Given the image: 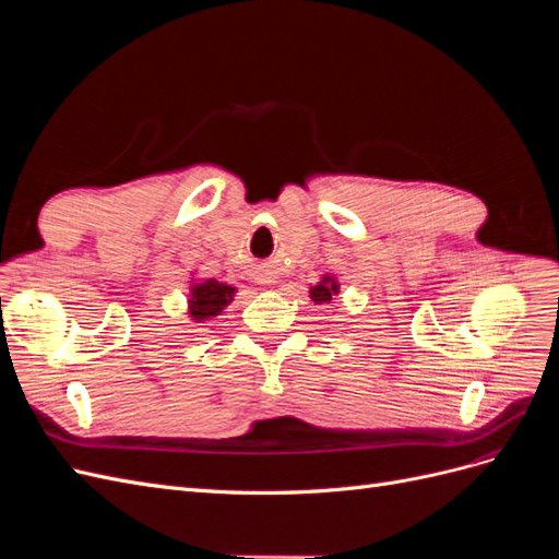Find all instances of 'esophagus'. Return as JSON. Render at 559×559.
<instances>
[{"instance_id": "esophagus-1", "label": "esophagus", "mask_w": 559, "mask_h": 559, "mask_svg": "<svg viewBox=\"0 0 559 559\" xmlns=\"http://www.w3.org/2000/svg\"><path fill=\"white\" fill-rule=\"evenodd\" d=\"M267 282H273V280H267Z\"/></svg>"}]
</instances>
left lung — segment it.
<instances>
[{"label": "left lung", "mask_w": 559, "mask_h": 559, "mask_svg": "<svg viewBox=\"0 0 559 559\" xmlns=\"http://www.w3.org/2000/svg\"><path fill=\"white\" fill-rule=\"evenodd\" d=\"M333 294H337V284L333 277H324L310 289V298L317 302V306H321V302H329Z\"/></svg>", "instance_id": "8db88e82"}]
</instances>
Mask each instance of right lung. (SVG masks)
Returning <instances> with one entry per match:
<instances>
[{
    "mask_svg": "<svg viewBox=\"0 0 559 559\" xmlns=\"http://www.w3.org/2000/svg\"><path fill=\"white\" fill-rule=\"evenodd\" d=\"M235 289L224 282L205 280L191 286V300H189V314L195 321H205L210 317L222 314V310L233 300Z\"/></svg>",
    "mask_w": 559,
    "mask_h": 559,
    "instance_id": "1",
    "label": "right lung"
}]
</instances>
